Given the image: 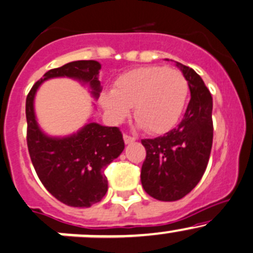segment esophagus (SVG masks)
Here are the masks:
<instances>
[{"instance_id":"obj_1","label":"esophagus","mask_w":253,"mask_h":253,"mask_svg":"<svg viewBox=\"0 0 253 253\" xmlns=\"http://www.w3.org/2000/svg\"><path fill=\"white\" fill-rule=\"evenodd\" d=\"M124 140L126 144H129V143H133V141L135 140V137H133V135H129L127 134V133H125L124 134Z\"/></svg>"}]
</instances>
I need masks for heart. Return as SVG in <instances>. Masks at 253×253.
<instances>
[{
    "label": "heart",
    "instance_id": "1",
    "mask_svg": "<svg viewBox=\"0 0 253 253\" xmlns=\"http://www.w3.org/2000/svg\"><path fill=\"white\" fill-rule=\"evenodd\" d=\"M188 82L176 69L148 66L131 69L101 97L114 121H121L133 107V116L146 132L158 134L176 124L188 96Z\"/></svg>",
    "mask_w": 253,
    "mask_h": 253
}]
</instances>
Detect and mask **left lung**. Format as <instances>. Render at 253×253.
Returning <instances> with one entry per match:
<instances>
[{
    "label": "left lung",
    "instance_id": "left-lung-1",
    "mask_svg": "<svg viewBox=\"0 0 253 253\" xmlns=\"http://www.w3.org/2000/svg\"><path fill=\"white\" fill-rule=\"evenodd\" d=\"M188 82L191 99L175 128L143 139L146 157L141 166V185L152 198L181 199L203 176L212 146V97L202 78L187 66L176 63Z\"/></svg>",
    "mask_w": 253,
    "mask_h": 253
}]
</instances>
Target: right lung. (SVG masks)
Masks as SVG:
<instances>
[{
	"instance_id": "1",
	"label": "right lung",
	"mask_w": 253,
	"mask_h": 253,
	"mask_svg": "<svg viewBox=\"0 0 253 253\" xmlns=\"http://www.w3.org/2000/svg\"><path fill=\"white\" fill-rule=\"evenodd\" d=\"M97 61L82 60L50 69L38 80L26 97V140L36 173L57 201L76 208L98 203L108 191L104 169L124 151L125 141L119 127H105L91 122L77 134L67 138H50L43 134L33 112L35 93L49 78L69 77L88 83L98 97L101 84Z\"/></svg>"
}]
</instances>
